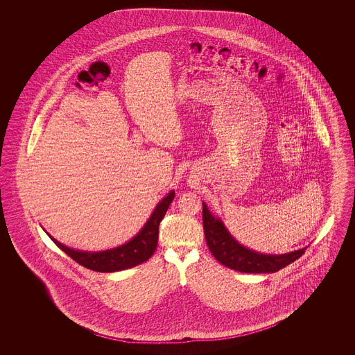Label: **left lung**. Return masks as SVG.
<instances>
[{
    "instance_id": "obj_1",
    "label": "left lung",
    "mask_w": 355,
    "mask_h": 355,
    "mask_svg": "<svg viewBox=\"0 0 355 355\" xmlns=\"http://www.w3.org/2000/svg\"><path fill=\"white\" fill-rule=\"evenodd\" d=\"M203 230L206 243L213 257L223 266L241 271V272H275L286 268L291 262L302 257L304 250L300 249L291 253L272 254L257 253L241 243H238L226 230L222 220L213 217L207 206H202Z\"/></svg>"
}]
</instances>
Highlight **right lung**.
<instances>
[{
    "label": "right lung",
    "mask_w": 355,
    "mask_h": 355,
    "mask_svg": "<svg viewBox=\"0 0 355 355\" xmlns=\"http://www.w3.org/2000/svg\"><path fill=\"white\" fill-rule=\"evenodd\" d=\"M174 194L175 191L171 190L169 194L155 206L150 218L141 229V232L129 242L116 249H110L105 252H94V253L80 252V250L70 249L49 234L48 236H51V241L62 252H65L71 259H74L77 263H80L86 269L100 271V272H113V271L130 269L148 261L155 252L157 243H158L159 222L164 220L170 203L174 200Z\"/></svg>",
    "instance_id": "obj_1"
}]
</instances>
